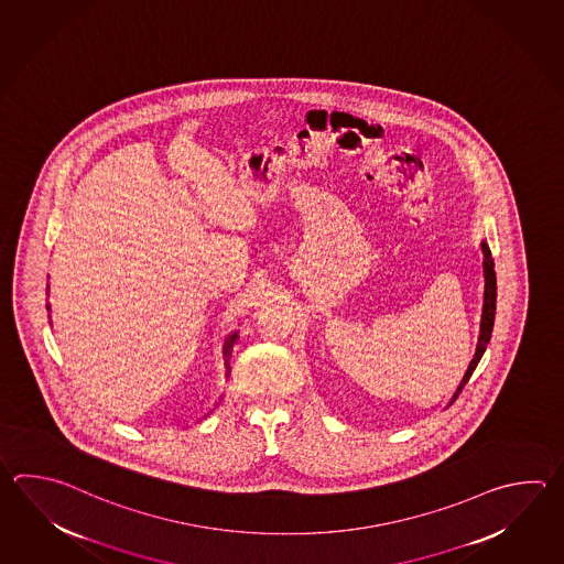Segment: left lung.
Here are the masks:
<instances>
[{"instance_id": "obj_1", "label": "left lung", "mask_w": 564, "mask_h": 564, "mask_svg": "<svg viewBox=\"0 0 564 564\" xmlns=\"http://www.w3.org/2000/svg\"><path fill=\"white\" fill-rule=\"evenodd\" d=\"M484 253V307H482V322H480V337H478V345H476V354L474 359L470 361V366L466 369L464 378H462L458 390L454 393L452 402H456V398L460 395V391L464 390V386L470 380L471 371L478 366V361L482 359L484 351H486V345L490 344V335H492V327H495V315H496V273H495V261H492V253H490V247L488 242H482ZM449 402V403H452Z\"/></svg>"}]
</instances>
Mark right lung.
I'll return each mask as SVG.
<instances>
[{
	"mask_svg": "<svg viewBox=\"0 0 564 564\" xmlns=\"http://www.w3.org/2000/svg\"><path fill=\"white\" fill-rule=\"evenodd\" d=\"M47 310H50V305H47ZM235 339H237V334L230 335L229 339H227V344H225V356H229L230 347L235 344ZM229 364V361H227Z\"/></svg>",
	"mask_w": 564,
	"mask_h": 564,
	"instance_id": "1",
	"label": "right lung"
}]
</instances>
